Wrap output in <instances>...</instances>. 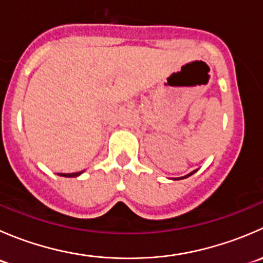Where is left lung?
<instances>
[{"label": "left lung", "mask_w": 263, "mask_h": 263, "mask_svg": "<svg viewBox=\"0 0 263 263\" xmlns=\"http://www.w3.org/2000/svg\"><path fill=\"white\" fill-rule=\"evenodd\" d=\"M193 173H196V171H193L192 172V173H190V174H188V176H185V177H183V178H187V177H190V176H192V174ZM178 179H182V178H178Z\"/></svg>", "instance_id": "obj_1"}]
</instances>
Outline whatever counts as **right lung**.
I'll return each instance as SVG.
<instances>
[{
  "mask_svg": "<svg viewBox=\"0 0 263 263\" xmlns=\"http://www.w3.org/2000/svg\"><path fill=\"white\" fill-rule=\"evenodd\" d=\"M80 174H81V172H79V173H60L58 176H61V177H78V176H80Z\"/></svg>",
  "mask_w": 263,
  "mask_h": 263,
  "instance_id": "right-lung-1",
  "label": "right lung"
}]
</instances>
